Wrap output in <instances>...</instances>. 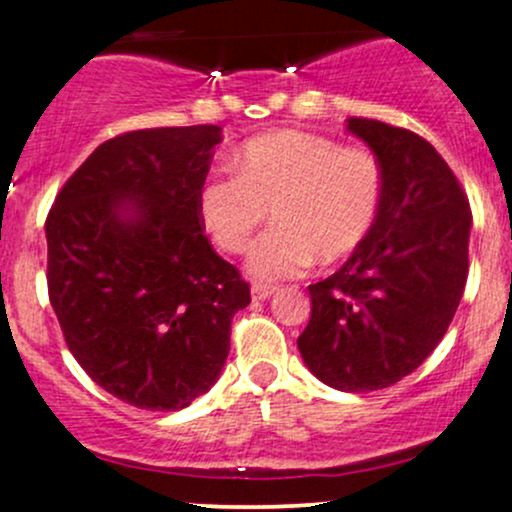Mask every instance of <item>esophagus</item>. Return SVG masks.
<instances>
[{"label": "esophagus", "mask_w": 512, "mask_h": 512, "mask_svg": "<svg viewBox=\"0 0 512 512\" xmlns=\"http://www.w3.org/2000/svg\"><path fill=\"white\" fill-rule=\"evenodd\" d=\"M250 291H252V298H255V301H267V298L274 296L276 286H269V284H252Z\"/></svg>", "instance_id": "esophagus-1"}]
</instances>
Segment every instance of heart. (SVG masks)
Returning a JSON list of instances; mask_svg holds the SVG:
<instances>
[{"label": "heart", "instance_id": "1", "mask_svg": "<svg viewBox=\"0 0 512 512\" xmlns=\"http://www.w3.org/2000/svg\"><path fill=\"white\" fill-rule=\"evenodd\" d=\"M233 168V178H211L199 187L197 214L209 238L238 255L272 209L274 226L248 255V274L257 281L291 279L313 260H342L363 243L378 216V158L322 134H257L233 151Z\"/></svg>", "mask_w": 512, "mask_h": 512}]
</instances>
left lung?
<instances>
[{
	"label": "left lung",
	"mask_w": 512,
	"mask_h": 512,
	"mask_svg": "<svg viewBox=\"0 0 512 512\" xmlns=\"http://www.w3.org/2000/svg\"><path fill=\"white\" fill-rule=\"evenodd\" d=\"M383 170L378 216L339 272L308 286L305 366L342 392L383 390L448 332L469 269L472 211L443 156L409 129L349 117Z\"/></svg>",
	"instance_id": "left-lung-1"
}]
</instances>
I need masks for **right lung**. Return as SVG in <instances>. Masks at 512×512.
I'll use <instances>...</instances> for the list:
<instances>
[{
    "mask_svg": "<svg viewBox=\"0 0 512 512\" xmlns=\"http://www.w3.org/2000/svg\"><path fill=\"white\" fill-rule=\"evenodd\" d=\"M221 127L108 139L52 204L48 291L79 366L132 407L178 411L219 380L250 286L197 214Z\"/></svg>",
    "mask_w": 512,
    "mask_h": 512,
    "instance_id": "right-lung-1",
    "label": "right lung"
}]
</instances>
